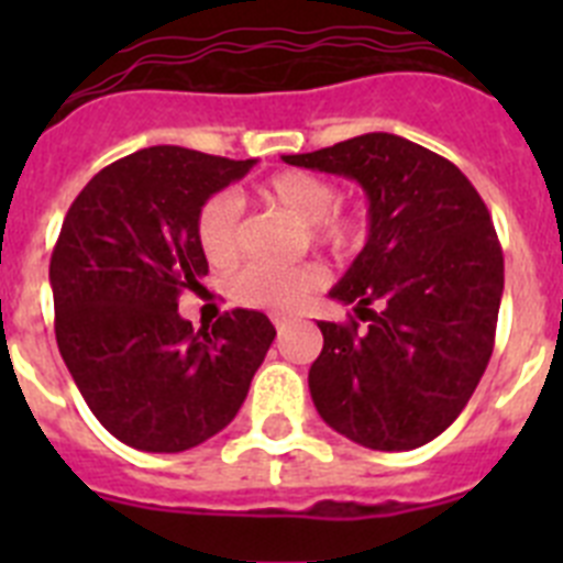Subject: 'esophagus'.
Segmentation results:
<instances>
[{
  "label": "esophagus",
  "mask_w": 563,
  "mask_h": 563,
  "mask_svg": "<svg viewBox=\"0 0 563 563\" xmlns=\"http://www.w3.org/2000/svg\"><path fill=\"white\" fill-rule=\"evenodd\" d=\"M271 318H273V327H276V330H285V327L292 321V318L285 316V312H273Z\"/></svg>",
  "instance_id": "esophagus-1"
}]
</instances>
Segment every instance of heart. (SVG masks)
I'll return each instance as SVG.
<instances>
[{"label":"heart","instance_id":"1","mask_svg":"<svg viewBox=\"0 0 563 563\" xmlns=\"http://www.w3.org/2000/svg\"><path fill=\"white\" fill-rule=\"evenodd\" d=\"M256 200L267 208L290 213L292 220L305 222V233L310 242L324 245L330 251H350L366 233V220L361 211L335 206L338 186L316 172L305 168H287L265 183L256 186ZM239 217L242 208L233 194H213L211 200L202 202L197 213V245L208 265L228 267L236 262L239 247H242V233H239ZM324 285V267L318 262H301L290 267L271 265H247L231 278L233 301L258 310L285 312L305 301L307 292Z\"/></svg>","mask_w":563,"mask_h":563}]
</instances>
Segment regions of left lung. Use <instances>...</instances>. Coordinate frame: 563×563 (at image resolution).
Masks as SVG:
<instances>
[{"label":"left lung","mask_w":563,"mask_h":563,"mask_svg":"<svg viewBox=\"0 0 563 563\" xmlns=\"http://www.w3.org/2000/svg\"><path fill=\"white\" fill-rule=\"evenodd\" d=\"M285 163L369 197V239L330 290L357 318L318 321V415L363 449H420L460 417L494 352L505 256L487 206L454 163L389 132Z\"/></svg>","instance_id":"left-lung-1"}]
</instances>
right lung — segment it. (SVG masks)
<instances>
[{"label": "right lung", "instance_id": "1", "mask_svg": "<svg viewBox=\"0 0 563 563\" xmlns=\"http://www.w3.org/2000/svg\"><path fill=\"white\" fill-rule=\"evenodd\" d=\"M256 161L148 146L109 163L78 194L49 258L56 341L103 429L132 449L177 454L236 417L271 350L265 312H225L208 330L177 301L208 262L197 213Z\"/></svg>", "mask_w": 563, "mask_h": 563}]
</instances>
